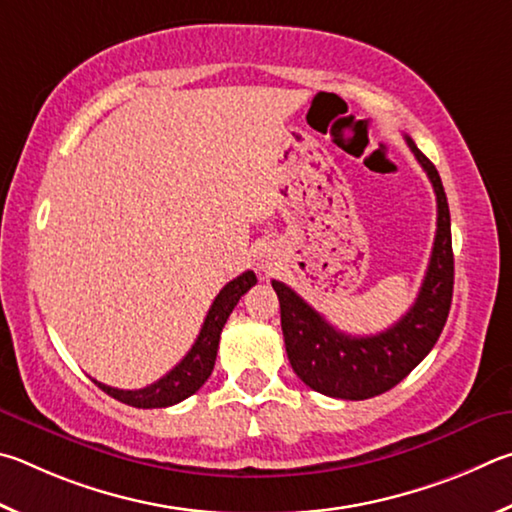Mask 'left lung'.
Here are the masks:
<instances>
[{
	"label": "left lung",
	"instance_id": "obj_1",
	"mask_svg": "<svg viewBox=\"0 0 512 512\" xmlns=\"http://www.w3.org/2000/svg\"><path fill=\"white\" fill-rule=\"evenodd\" d=\"M405 141L434 186L438 209L432 258L407 315L378 335H346L288 285L272 281L279 294L281 328L292 369L310 389L330 398L366 400L396 387L432 351L450 315L454 290L450 206L436 166L407 134Z\"/></svg>",
	"mask_w": 512,
	"mask_h": 512
}]
</instances>
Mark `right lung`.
<instances>
[{
	"instance_id": "1",
	"label": "right lung",
	"mask_w": 512,
	"mask_h": 512,
	"mask_svg": "<svg viewBox=\"0 0 512 512\" xmlns=\"http://www.w3.org/2000/svg\"><path fill=\"white\" fill-rule=\"evenodd\" d=\"M251 285H256L254 272L240 274L238 279H233L224 285L218 297H215V301L211 303L209 312H206L202 330L200 335H197L195 344L191 346V351L186 353L184 360L179 362L173 371H168L164 378H159L155 384H148V387L137 389V391L114 389L96 380L94 384H98V389H103L107 396H112L119 402H125V405L137 407V409L170 407L186 400L188 396H193V393L200 389L206 380H209L215 364V355H218L222 328L227 324L231 310L236 308V303L240 301L242 294L251 288Z\"/></svg>"
}]
</instances>
